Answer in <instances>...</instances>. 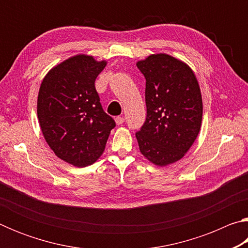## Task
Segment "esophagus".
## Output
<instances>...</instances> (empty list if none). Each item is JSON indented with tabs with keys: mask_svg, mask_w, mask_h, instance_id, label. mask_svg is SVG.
<instances>
[{
	"mask_svg": "<svg viewBox=\"0 0 248 248\" xmlns=\"http://www.w3.org/2000/svg\"><path fill=\"white\" fill-rule=\"evenodd\" d=\"M115 120H116V124H123L124 123V117H121V116L116 117Z\"/></svg>",
	"mask_w": 248,
	"mask_h": 248,
	"instance_id": "1",
	"label": "esophagus"
}]
</instances>
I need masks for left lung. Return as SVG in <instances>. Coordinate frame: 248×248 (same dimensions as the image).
<instances>
[{"instance_id": "obj_1", "label": "left lung", "mask_w": 248, "mask_h": 248, "mask_svg": "<svg viewBox=\"0 0 248 248\" xmlns=\"http://www.w3.org/2000/svg\"><path fill=\"white\" fill-rule=\"evenodd\" d=\"M145 78L146 118L136 133L141 153L155 165L182 158L200 131L202 98L192 70L169 54L137 63Z\"/></svg>"}]
</instances>
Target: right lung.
Instances as JSON below:
<instances>
[{
    "label": "right lung",
    "instance_id": "obj_1",
    "mask_svg": "<svg viewBox=\"0 0 248 248\" xmlns=\"http://www.w3.org/2000/svg\"><path fill=\"white\" fill-rule=\"evenodd\" d=\"M105 66L106 61L78 54L50 70L40 85L37 114L41 131L54 154L74 166L93 164L116 127L95 89Z\"/></svg>",
    "mask_w": 248,
    "mask_h": 248
}]
</instances>
